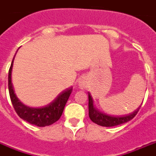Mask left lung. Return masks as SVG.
I'll return each instance as SVG.
<instances>
[{
    "label": "left lung",
    "instance_id": "obj_1",
    "mask_svg": "<svg viewBox=\"0 0 156 156\" xmlns=\"http://www.w3.org/2000/svg\"><path fill=\"white\" fill-rule=\"evenodd\" d=\"M88 94H89V118L93 122L98 124L100 126H103V127H114V126H117L120 124L127 122L137 115V113L140 108V106H139L136 111H134L129 115H127V116H110V115H107L104 112H101V111H99L98 109L95 108L91 94H90V93H89Z\"/></svg>",
    "mask_w": 156,
    "mask_h": 156
}]
</instances>
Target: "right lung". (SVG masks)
<instances>
[{
  "mask_svg": "<svg viewBox=\"0 0 156 156\" xmlns=\"http://www.w3.org/2000/svg\"><path fill=\"white\" fill-rule=\"evenodd\" d=\"M14 60V58H13ZM13 60L12 62L8 73V89L10 98L15 111L20 118L37 127L50 126L60 119L62 115L63 110L70 96L72 89H67L55 98V101L45 106L42 107H29L23 104L14 92L13 85L12 83V71L13 66Z\"/></svg>",
  "mask_w": 156,
  "mask_h": 156,
  "instance_id": "1",
  "label": "right lung"
}]
</instances>
